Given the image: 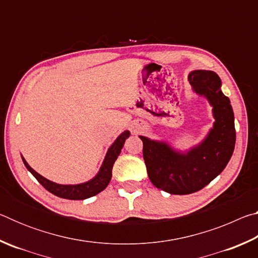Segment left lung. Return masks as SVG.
<instances>
[{
    "label": "left lung",
    "instance_id": "left-lung-1",
    "mask_svg": "<svg viewBox=\"0 0 258 258\" xmlns=\"http://www.w3.org/2000/svg\"><path fill=\"white\" fill-rule=\"evenodd\" d=\"M189 82L196 92L208 99L215 117L202 145L180 154L164 142L140 137L151 183L172 195L194 194L211 183L228 165L235 145L234 115L229 98L221 91V78L211 71H194Z\"/></svg>",
    "mask_w": 258,
    "mask_h": 258
}]
</instances>
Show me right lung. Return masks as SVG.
Segmentation results:
<instances>
[{
    "label": "right lung",
    "mask_w": 258,
    "mask_h": 258,
    "mask_svg": "<svg viewBox=\"0 0 258 258\" xmlns=\"http://www.w3.org/2000/svg\"><path fill=\"white\" fill-rule=\"evenodd\" d=\"M130 137L128 131H125V132L121 133L118 138L116 139V141L112 143V146L109 148V150L106 155V158L103 160V164L100 168L98 175L95 176L92 180L85 183H82V184H75V185H62V184H56L54 182H51L47 180V178L43 177L40 174L36 173L34 169L30 167L27 164V161L23 158L24 164L26 168L33 174L35 178L41 183V184L45 187V189L53 194L56 197L63 198V199H71V200H83L90 197H93V196L98 195L99 192H101L107 187L109 182L111 180V171L112 166L115 163L117 157L119 156L121 148H123L125 140Z\"/></svg>",
    "instance_id": "right-lung-1"
}]
</instances>
